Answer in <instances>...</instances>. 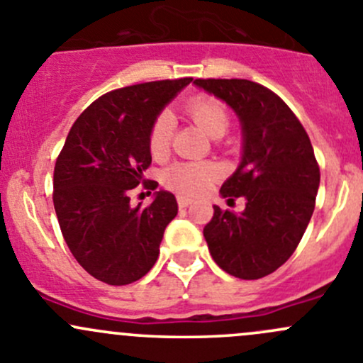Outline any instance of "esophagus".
<instances>
[{
	"label": "esophagus",
	"instance_id": "34e87169",
	"mask_svg": "<svg viewBox=\"0 0 363 363\" xmlns=\"http://www.w3.org/2000/svg\"><path fill=\"white\" fill-rule=\"evenodd\" d=\"M177 203H179V207L184 208V207H188V205L193 203V199H189V196H184V195H179Z\"/></svg>",
	"mask_w": 363,
	"mask_h": 363
}]
</instances>
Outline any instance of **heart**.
<instances>
[{
    "mask_svg": "<svg viewBox=\"0 0 363 363\" xmlns=\"http://www.w3.org/2000/svg\"><path fill=\"white\" fill-rule=\"evenodd\" d=\"M182 111L211 137H221L230 126V113L221 100L211 94H195L182 105ZM172 119L160 113L149 130V151L155 158H164L170 151ZM221 168L214 161H179L163 172V182L182 195H203L219 179Z\"/></svg>",
    "mask_w": 363,
    "mask_h": 363,
    "instance_id": "b5f03b06",
    "label": "heart"
}]
</instances>
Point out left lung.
Instances as JSON below:
<instances>
[{"instance_id":"8db88e82","label":"left lung","mask_w":363,"mask_h":363,"mask_svg":"<svg viewBox=\"0 0 363 363\" xmlns=\"http://www.w3.org/2000/svg\"><path fill=\"white\" fill-rule=\"evenodd\" d=\"M242 124L244 152L221 195L246 199L240 214L214 205L203 237L230 276L259 279L279 269L298 246L313 216L320 167L309 135L276 93L246 79H196Z\"/></svg>"}]
</instances>
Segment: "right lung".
I'll return each instance as SVG.
<instances>
[{"mask_svg": "<svg viewBox=\"0 0 363 363\" xmlns=\"http://www.w3.org/2000/svg\"><path fill=\"white\" fill-rule=\"evenodd\" d=\"M191 77L135 84L104 94L73 123L54 167V208L69 251L98 281L123 286L144 277L160 255L177 200L158 191L147 207L130 191L151 164L149 130ZM151 193V191H149Z\"/></svg>", "mask_w": 363, "mask_h": 363, "instance_id": "right-lung-1", "label": "right lung"}]
</instances>
